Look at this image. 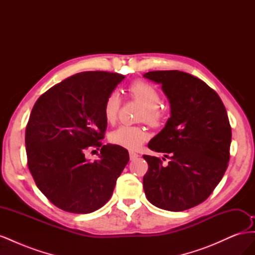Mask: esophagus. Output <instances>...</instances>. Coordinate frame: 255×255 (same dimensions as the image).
I'll use <instances>...</instances> for the list:
<instances>
[{"label": "esophagus", "mask_w": 255, "mask_h": 255, "mask_svg": "<svg viewBox=\"0 0 255 255\" xmlns=\"http://www.w3.org/2000/svg\"><path fill=\"white\" fill-rule=\"evenodd\" d=\"M138 154L137 153H135V152H133V151H129V159L130 160H135L136 158H138Z\"/></svg>", "instance_id": "esophagus-1"}]
</instances>
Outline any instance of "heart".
Returning <instances> with one entry per match:
<instances>
[{"label":"heart","instance_id":"heart-1","mask_svg":"<svg viewBox=\"0 0 255 255\" xmlns=\"http://www.w3.org/2000/svg\"><path fill=\"white\" fill-rule=\"evenodd\" d=\"M130 99L135 100L142 105L139 119L148 123L149 126L158 128L163 125L166 113L160 107V96L158 90L144 81H136L128 88ZM121 106V98L118 91H112L106 97L103 104V116L107 123L113 125L118 118ZM145 129L139 126H121L114 129L110 134V141L113 144L122 146L128 150H136L146 140Z\"/></svg>","mask_w":255,"mask_h":255}]
</instances>
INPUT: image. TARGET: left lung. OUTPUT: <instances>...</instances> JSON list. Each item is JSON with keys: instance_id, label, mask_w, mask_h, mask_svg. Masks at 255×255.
Returning <instances> with one entry per match:
<instances>
[{"instance_id": "8db88e82", "label": "left lung", "mask_w": 255, "mask_h": 255, "mask_svg": "<svg viewBox=\"0 0 255 255\" xmlns=\"http://www.w3.org/2000/svg\"><path fill=\"white\" fill-rule=\"evenodd\" d=\"M143 76L161 84L171 107L165 128L148 144L166 154L168 165L143 155L149 166L145 197L166 211L188 210L210 197L228 168L232 130L227 110L217 92L189 73L150 71Z\"/></svg>"}]
</instances>
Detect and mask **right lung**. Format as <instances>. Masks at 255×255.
Returning <instances> with one entry per match:
<instances>
[{"label":"right lung","mask_w":255,"mask_h":255,"mask_svg":"<svg viewBox=\"0 0 255 255\" xmlns=\"http://www.w3.org/2000/svg\"><path fill=\"white\" fill-rule=\"evenodd\" d=\"M125 75L106 71L74 74L37 100L25 129L27 166L37 187L60 210L88 214L111 199L116 181L128 163V152L102 144L107 122L106 97ZM100 159L89 162L87 149Z\"/></svg>","instance_id":"1"}]
</instances>
